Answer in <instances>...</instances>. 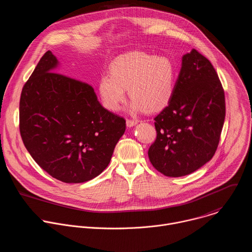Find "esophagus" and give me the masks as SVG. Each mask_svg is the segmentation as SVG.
Instances as JSON below:
<instances>
[{"label": "esophagus", "instance_id": "34e87169", "mask_svg": "<svg viewBox=\"0 0 252 252\" xmlns=\"http://www.w3.org/2000/svg\"><path fill=\"white\" fill-rule=\"evenodd\" d=\"M138 122L136 120H126V126L127 127H132L134 126Z\"/></svg>", "mask_w": 252, "mask_h": 252}]
</instances>
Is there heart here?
Listing matches in <instances>:
<instances>
[{
    "mask_svg": "<svg viewBox=\"0 0 252 252\" xmlns=\"http://www.w3.org/2000/svg\"><path fill=\"white\" fill-rule=\"evenodd\" d=\"M176 70L170 58L133 51L119 56L110 67V76L103 75L98 84L106 109L117 112L129 98V111L139 113L164 108L172 98Z\"/></svg>",
    "mask_w": 252,
    "mask_h": 252,
    "instance_id": "obj_1",
    "label": "heart"
}]
</instances>
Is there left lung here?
Returning a JSON list of instances; mask_svg holds the SVG:
<instances>
[{
    "label": "left lung",
    "mask_w": 252,
    "mask_h": 252,
    "mask_svg": "<svg viewBox=\"0 0 252 252\" xmlns=\"http://www.w3.org/2000/svg\"><path fill=\"white\" fill-rule=\"evenodd\" d=\"M225 117L224 92L212 63L196 49L183 55L174 92L155 117L148 149L154 168L168 177L193 173L214 156Z\"/></svg>",
    "instance_id": "left-lung-1"
}]
</instances>
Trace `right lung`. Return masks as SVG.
<instances>
[{"label": "right lung", "mask_w": 252, "mask_h": 252, "mask_svg": "<svg viewBox=\"0 0 252 252\" xmlns=\"http://www.w3.org/2000/svg\"><path fill=\"white\" fill-rule=\"evenodd\" d=\"M59 65L48 50L25 84L20 131L44 171L65 183H83L107 168L126 121L100 104L89 84L55 73Z\"/></svg>", "instance_id": "1"}]
</instances>
